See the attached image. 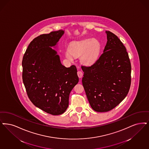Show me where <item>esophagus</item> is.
Segmentation results:
<instances>
[{
	"mask_svg": "<svg viewBox=\"0 0 149 149\" xmlns=\"http://www.w3.org/2000/svg\"><path fill=\"white\" fill-rule=\"evenodd\" d=\"M77 75L79 78H81L83 77V72H81V71H78L77 72Z\"/></svg>",
	"mask_w": 149,
	"mask_h": 149,
	"instance_id": "1",
	"label": "esophagus"
}]
</instances>
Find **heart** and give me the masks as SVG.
Listing matches in <instances>:
<instances>
[{
	"mask_svg": "<svg viewBox=\"0 0 149 149\" xmlns=\"http://www.w3.org/2000/svg\"><path fill=\"white\" fill-rule=\"evenodd\" d=\"M100 44L96 39H86L72 42L69 48L65 50L66 57L68 59L74 56H80V62L85 65H93L97 59L100 51Z\"/></svg>",
	"mask_w": 149,
	"mask_h": 149,
	"instance_id": "b5f03b06",
	"label": "heart"
}]
</instances>
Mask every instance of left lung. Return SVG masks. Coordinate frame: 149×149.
Masks as SVG:
<instances>
[{
  "label": "left lung",
  "instance_id": "8db88e82",
  "mask_svg": "<svg viewBox=\"0 0 149 149\" xmlns=\"http://www.w3.org/2000/svg\"><path fill=\"white\" fill-rule=\"evenodd\" d=\"M106 34L107 42L100 58L91 66H81L84 88L97 112H107L119 105L131 85V63L126 48L113 33Z\"/></svg>",
  "mask_w": 149,
  "mask_h": 149
}]
</instances>
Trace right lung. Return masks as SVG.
Returning <instances> with one entry per match:
<instances>
[{
    "mask_svg": "<svg viewBox=\"0 0 149 149\" xmlns=\"http://www.w3.org/2000/svg\"><path fill=\"white\" fill-rule=\"evenodd\" d=\"M64 34L63 30L37 36L26 49L22 61L23 81L30 101L53 115L64 113L69 95L79 82L75 65L66 68L55 47Z\"/></svg>",
    "mask_w": 149,
    "mask_h": 149,
    "instance_id": "add662e5",
    "label": "right lung"
}]
</instances>
